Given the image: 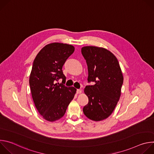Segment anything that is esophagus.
Returning <instances> with one entry per match:
<instances>
[{
  "label": "esophagus",
  "instance_id": "obj_1",
  "mask_svg": "<svg viewBox=\"0 0 154 154\" xmlns=\"http://www.w3.org/2000/svg\"><path fill=\"white\" fill-rule=\"evenodd\" d=\"M77 94H80V93H82V90H80V89H77Z\"/></svg>",
  "mask_w": 154,
  "mask_h": 154
}]
</instances>
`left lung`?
Segmentation results:
<instances>
[{"label": "left lung", "mask_w": 154, "mask_h": 154, "mask_svg": "<svg viewBox=\"0 0 154 154\" xmlns=\"http://www.w3.org/2000/svg\"><path fill=\"white\" fill-rule=\"evenodd\" d=\"M82 54L88 71V82L95 83L85 88L88 103L83 112L93 121H102L111 115L119 100L122 73L116 57L106 49L85 46L82 48Z\"/></svg>", "instance_id": "left-lung-1"}]
</instances>
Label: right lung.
I'll return each instance as SVG.
<instances>
[{"label":"right lung","instance_id":"obj_1","mask_svg":"<svg viewBox=\"0 0 154 154\" xmlns=\"http://www.w3.org/2000/svg\"><path fill=\"white\" fill-rule=\"evenodd\" d=\"M75 50L73 46L54 42L44 47L34 60L29 85L35 105L44 119L51 122L62 118L76 93L64 84L62 68ZM60 79L62 83L56 84Z\"/></svg>","mask_w":154,"mask_h":154}]
</instances>
